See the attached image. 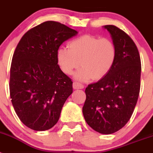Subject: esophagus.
Returning <instances> with one entry per match:
<instances>
[{"mask_svg":"<svg viewBox=\"0 0 153 153\" xmlns=\"http://www.w3.org/2000/svg\"><path fill=\"white\" fill-rule=\"evenodd\" d=\"M73 87L75 90H79V89H83L84 88V86L81 83H78V82H74V84H73Z\"/></svg>","mask_w":153,"mask_h":153,"instance_id":"34e87169","label":"esophagus"}]
</instances>
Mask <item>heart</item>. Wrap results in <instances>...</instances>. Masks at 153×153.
Segmentation results:
<instances>
[{"mask_svg":"<svg viewBox=\"0 0 153 153\" xmlns=\"http://www.w3.org/2000/svg\"><path fill=\"white\" fill-rule=\"evenodd\" d=\"M68 48L60 47L56 52V60L64 74H75V78L86 82L93 78L100 79L110 71L117 59V47L112 40L85 34L69 42Z\"/></svg>","mask_w":153,"mask_h":153,"instance_id":"heart-1","label":"heart"}]
</instances>
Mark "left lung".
I'll return each instance as SVG.
<instances>
[{
    "label": "left lung",
    "instance_id": "8db88e82",
    "mask_svg": "<svg viewBox=\"0 0 153 153\" xmlns=\"http://www.w3.org/2000/svg\"><path fill=\"white\" fill-rule=\"evenodd\" d=\"M104 28L117 47V59L105 76L86 88L83 113L92 129L112 134L122 129L134 111L140 94L141 60L129 35L113 25Z\"/></svg>",
    "mask_w": 153,
    "mask_h": 153
}]
</instances>
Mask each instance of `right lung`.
<instances>
[{
	"mask_svg": "<svg viewBox=\"0 0 153 153\" xmlns=\"http://www.w3.org/2000/svg\"><path fill=\"white\" fill-rule=\"evenodd\" d=\"M77 31L56 21L29 30L19 41L10 66V96L13 109L28 128H52L73 93V82L60 70L56 52Z\"/></svg>",
	"mask_w": 153,
	"mask_h": 153,
	"instance_id": "add662e5",
	"label": "right lung"
}]
</instances>
